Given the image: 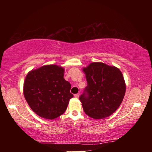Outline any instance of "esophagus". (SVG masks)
<instances>
[{"label":"esophagus","instance_id":"34e87169","mask_svg":"<svg viewBox=\"0 0 152 152\" xmlns=\"http://www.w3.org/2000/svg\"><path fill=\"white\" fill-rule=\"evenodd\" d=\"M79 96H80V94H76L75 95H74V96H75V98H76V99H78V98H79Z\"/></svg>","mask_w":152,"mask_h":152}]
</instances>
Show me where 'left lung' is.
<instances>
[{"label":"left lung","mask_w":152,"mask_h":152,"mask_svg":"<svg viewBox=\"0 0 152 152\" xmlns=\"http://www.w3.org/2000/svg\"><path fill=\"white\" fill-rule=\"evenodd\" d=\"M87 86L79 100L84 111L93 119L112 115L121 104L126 86L119 69L101 62L91 63L83 68Z\"/></svg>","instance_id":"1"}]
</instances>
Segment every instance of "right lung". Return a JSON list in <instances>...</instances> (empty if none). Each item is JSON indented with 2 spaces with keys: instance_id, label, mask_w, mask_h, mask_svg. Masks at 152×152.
<instances>
[{
  "instance_id": "obj_1",
  "label": "right lung",
  "mask_w": 152,
  "mask_h": 152,
  "mask_svg": "<svg viewBox=\"0 0 152 152\" xmlns=\"http://www.w3.org/2000/svg\"><path fill=\"white\" fill-rule=\"evenodd\" d=\"M64 70L56 65L43 66L29 72L23 86L28 104L41 117L53 119L66 111L71 84L64 78Z\"/></svg>"
}]
</instances>
